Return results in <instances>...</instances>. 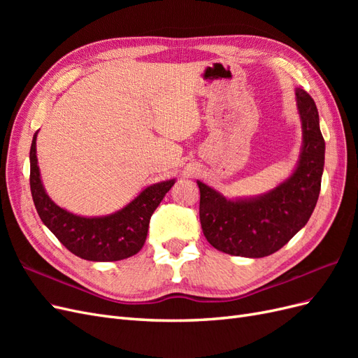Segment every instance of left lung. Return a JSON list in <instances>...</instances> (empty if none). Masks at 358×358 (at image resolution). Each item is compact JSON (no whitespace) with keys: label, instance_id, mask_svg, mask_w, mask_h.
<instances>
[{"label":"left lung","instance_id":"left-lung-1","mask_svg":"<svg viewBox=\"0 0 358 358\" xmlns=\"http://www.w3.org/2000/svg\"><path fill=\"white\" fill-rule=\"evenodd\" d=\"M301 122V148L291 175L259 196L225 197L208 183L200 188V222L208 242L221 252L262 258L279 251L309 221L315 209L324 171L326 142L315 101L296 88Z\"/></svg>","mask_w":358,"mask_h":358}]
</instances>
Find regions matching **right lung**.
I'll return each instance as SVG.
<instances>
[{
	"instance_id": "right-lung-1",
	"label": "right lung",
	"mask_w": 358,
	"mask_h": 358,
	"mask_svg": "<svg viewBox=\"0 0 358 358\" xmlns=\"http://www.w3.org/2000/svg\"><path fill=\"white\" fill-rule=\"evenodd\" d=\"M37 134L29 150V185L37 213L48 229L70 252L88 262H119L143 248L150 216L176 179L148 185L122 209L103 216H82L59 208L43 185L38 159Z\"/></svg>"
}]
</instances>
